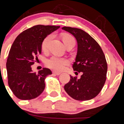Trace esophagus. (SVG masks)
Instances as JSON below:
<instances>
[{"instance_id": "34e87169", "label": "esophagus", "mask_w": 124, "mask_h": 124, "mask_svg": "<svg viewBox=\"0 0 124 124\" xmlns=\"http://www.w3.org/2000/svg\"><path fill=\"white\" fill-rule=\"evenodd\" d=\"M53 73L55 74L56 75H61V72H58V71H53Z\"/></svg>"}]
</instances>
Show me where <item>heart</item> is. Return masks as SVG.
Masks as SVG:
<instances>
[{"label":"heart","instance_id":"1","mask_svg":"<svg viewBox=\"0 0 124 124\" xmlns=\"http://www.w3.org/2000/svg\"><path fill=\"white\" fill-rule=\"evenodd\" d=\"M53 39V35L51 34L48 35L44 39L41 43V49L43 51H46L48 49L49 44L51 40ZM62 39L63 42L65 45L71 42H75V39L72 35L69 33H65L62 36ZM70 61L67 57L58 56V55H52L51 57L46 60V65L50 69H53L57 71H61L64 69L65 66L68 65Z\"/></svg>","mask_w":124,"mask_h":124}]
</instances>
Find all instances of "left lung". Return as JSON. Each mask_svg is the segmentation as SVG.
<instances>
[{
	"label": "left lung",
	"instance_id": "left-lung-1",
	"mask_svg": "<svg viewBox=\"0 0 124 124\" xmlns=\"http://www.w3.org/2000/svg\"><path fill=\"white\" fill-rule=\"evenodd\" d=\"M62 29L76 39L78 51L73 69L83 72L80 79L70 76L65 91L75 100H91L100 93L106 81L108 66L105 54L99 43L85 31L70 27Z\"/></svg>",
	"mask_w": 124,
	"mask_h": 124
}]
</instances>
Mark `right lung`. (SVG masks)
<instances>
[{"label": "right lung", "instance_id": "right-lung-1", "mask_svg": "<svg viewBox=\"0 0 124 124\" xmlns=\"http://www.w3.org/2000/svg\"><path fill=\"white\" fill-rule=\"evenodd\" d=\"M60 26L37 25L20 33L14 41L7 61L8 83L16 97L31 100L40 95L45 87V79L52 72L43 68L38 73L32 72L31 65L38 61L41 43L48 35Z\"/></svg>", "mask_w": 124, "mask_h": 124}]
</instances>
